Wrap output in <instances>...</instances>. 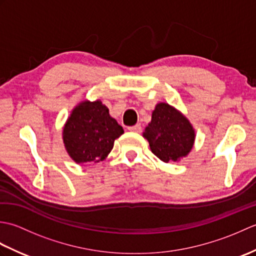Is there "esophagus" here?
<instances>
[{"instance_id":"34e87169","label":"esophagus","mask_w":256,"mask_h":256,"mask_svg":"<svg viewBox=\"0 0 256 256\" xmlns=\"http://www.w3.org/2000/svg\"><path fill=\"white\" fill-rule=\"evenodd\" d=\"M128 131L131 132H135V133H140V131H142V128H140V124H136V125H133V126H128Z\"/></svg>"}]
</instances>
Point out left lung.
<instances>
[{
  "label": "left lung",
  "mask_w": 256,
  "mask_h": 256,
  "mask_svg": "<svg viewBox=\"0 0 256 256\" xmlns=\"http://www.w3.org/2000/svg\"><path fill=\"white\" fill-rule=\"evenodd\" d=\"M143 136L150 150L162 162H178L186 157L194 143V130L182 112L168 103L160 102L152 113V121Z\"/></svg>",
  "instance_id": "left-lung-1"
}]
</instances>
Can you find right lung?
<instances>
[{
  "label": "right lung",
  "instance_id": "add662e5",
  "mask_svg": "<svg viewBox=\"0 0 256 256\" xmlns=\"http://www.w3.org/2000/svg\"><path fill=\"white\" fill-rule=\"evenodd\" d=\"M123 133V128L100 100H84L72 111L62 130V140L67 153L77 164L94 165L106 158L114 140Z\"/></svg>",
  "mask_w": 256,
  "mask_h": 256
}]
</instances>
